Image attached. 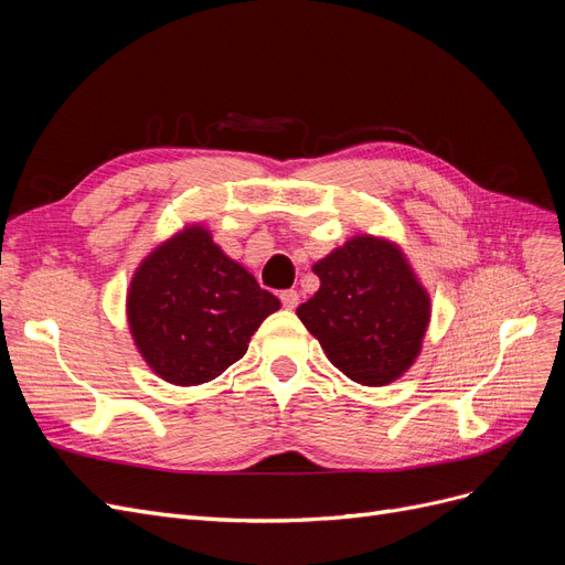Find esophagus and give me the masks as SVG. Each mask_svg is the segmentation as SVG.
Returning <instances> with one entry per match:
<instances>
[{
	"mask_svg": "<svg viewBox=\"0 0 565 565\" xmlns=\"http://www.w3.org/2000/svg\"><path fill=\"white\" fill-rule=\"evenodd\" d=\"M280 301H282V306H285L287 311L297 309V306H299V295H297V289H285V292H280Z\"/></svg>",
	"mask_w": 565,
	"mask_h": 565,
	"instance_id": "esophagus-1",
	"label": "esophagus"
}]
</instances>
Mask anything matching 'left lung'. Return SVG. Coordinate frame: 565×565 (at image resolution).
Masks as SVG:
<instances>
[{
  "instance_id": "1",
  "label": "left lung",
  "mask_w": 565,
  "mask_h": 565,
  "mask_svg": "<svg viewBox=\"0 0 565 565\" xmlns=\"http://www.w3.org/2000/svg\"><path fill=\"white\" fill-rule=\"evenodd\" d=\"M318 292L297 309L330 363L363 386H386L415 363L431 301L396 245L358 235L313 266Z\"/></svg>"
}]
</instances>
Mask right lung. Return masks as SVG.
Returning a JSON list of instances; mask_svg holds the SVG:
<instances>
[{"mask_svg":"<svg viewBox=\"0 0 565 565\" xmlns=\"http://www.w3.org/2000/svg\"><path fill=\"white\" fill-rule=\"evenodd\" d=\"M280 301L202 226L160 245L136 270L127 316L136 347L164 382L204 384L241 361Z\"/></svg>","mask_w":565,"mask_h":565,"instance_id":"right-lung-1","label":"right lung"}]
</instances>
